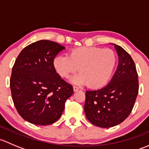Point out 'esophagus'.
I'll return each mask as SVG.
<instances>
[{
  "mask_svg": "<svg viewBox=\"0 0 149 149\" xmlns=\"http://www.w3.org/2000/svg\"><path fill=\"white\" fill-rule=\"evenodd\" d=\"M79 87L76 86H73V91H79Z\"/></svg>",
  "mask_w": 149,
  "mask_h": 149,
  "instance_id": "esophagus-1",
  "label": "esophagus"
}]
</instances>
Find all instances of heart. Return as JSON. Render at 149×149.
I'll return each mask as SVG.
<instances>
[{
    "label": "heart",
    "instance_id": "b5f03b06",
    "mask_svg": "<svg viewBox=\"0 0 149 149\" xmlns=\"http://www.w3.org/2000/svg\"><path fill=\"white\" fill-rule=\"evenodd\" d=\"M117 55L111 49L98 47H80L73 48L68 55H57L53 59L56 73L68 79L79 70L80 73L72 78L73 84L100 88L110 80L117 65Z\"/></svg>",
    "mask_w": 149,
    "mask_h": 149
}]
</instances>
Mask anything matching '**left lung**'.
Here are the masks:
<instances>
[{
  "instance_id": "obj_1",
  "label": "left lung",
  "mask_w": 149,
  "mask_h": 149,
  "mask_svg": "<svg viewBox=\"0 0 149 149\" xmlns=\"http://www.w3.org/2000/svg\"><path fill=\"white\" fill-rule=\"evenodd\" d=\"M119 64L110 83L101 89L86 91V118L100 127H111L123 122L131 112L139 94V76L131 56L113 44Z\"/></svg>"
}]
</instances>
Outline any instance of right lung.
I'll return each instance as SVG.
<instances>
[{
    "mask_svg": "<svg viewBox=\"0 0 149 149\" xmlns=\"http://www.w3.org/2000/svg\"><path fill=\"white\" fill-rule=\"evenodd\" d=\"M63 49L49 40L31 43L21 51L12 68V100L18 113L30 123L47 125L56 122L73 94L72 85L61 79L52 63Z\"/></svg>",
    "mask_w": 149,
    "mask_h": 149,
    "instance_id": "add662e5",
    "label": "right lung"
}]
</instances>
